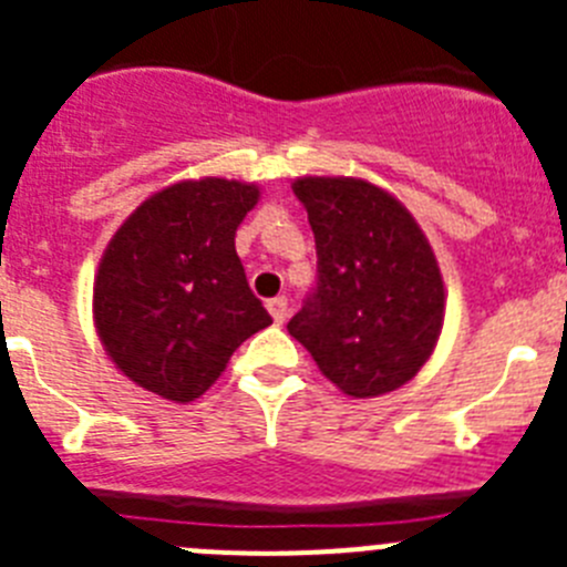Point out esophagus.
I'll list each match as a JSON object with an SVG mask.
<instances>
[{
    "label": "esophagus",
    "instance_id": "1",
    "mask_svg": "<svg viewBox=\"0 0 567 567\" xmlns=\"http://www.w3.org/2000/svg\"><path fill=\"white\" fill-rule=\"evenodd\" d=\"M267 309H269V315H272V320L278 323V327L284 323V320H287V315H289V303H287V298H284V295H278V298H269Z\"/></svg>",
    "mask_w": 567,
    "mask_h": 567
}]
</instances>
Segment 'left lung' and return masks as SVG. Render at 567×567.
Segmentation results:
<instances>
[{
	"mask_svg": "<svg viewBox=\"0 0 567 567\" xmlns=\"http://www.w3.org/2000/svg\"><path fill=\"white\" fill-rule=\"evenodd\" d=\"M309 215L318 278L289 334L352 398L394 392L432 358L445 292L432 247L409 209L360 178L292 184Z\"/></svg>",
	"mask_w": 567,
	"mask_h": 567,
	"instance_id": "8db88e82",
	"label": "left lung"
}]
</instances>
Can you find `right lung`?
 <instances>
[{"instance_id":"add662e5","label":"right lung","mask_w":567,"mask_h":567,"mask_svg":"<svg viewBox=\"0 0 567 567\" xmlns=\"http://www.w3.org/2000/svg\"><path fill=\"white\" fill-rule=\"evenodd\" d=\"M255 184L202 178L155 193L113 235L93 312L113 363L175 403L202 398L247 338L272 323L235 252Z\"/></svg>"}]
</instances>
